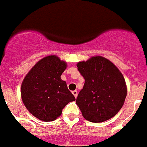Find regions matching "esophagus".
I'll return each instance as SVG.
<instances>
[{"label": "esophagus", "mask_w": 147, "mask_h": 147, "mask_svg": "<svg viewBox=\"0 0 147 147\" xmlns=\"http://www.w3.org/2000/svg\"><path fill=\"white\" fill-rule=\"evenodd\" d=\"M72 93H73V95L74 96L75 98H77V95H78V92H77V90H74V91L72 92Z\"/></svg>", "instance_id": "obj_1"}]
</instances>
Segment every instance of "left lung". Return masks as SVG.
Wrapping results in <instances>:
<instances>
[{
    "mask_svg": "<svg viewBox=\"0 0 147 147\" xmlns=\"http://www.w3.org/2000/svg\"><path fill=\"white\" fill-rule=\"evenodd\" d=\"M77 68L85 79L76 100L83 118L99 123L114 117L123 106L127 96L121 73L110 61L101 56L79 62Z\"/></svg>",
    "mask_w": 147,
    "mask_h": 147,
    "instance_id": "obj_1",
    "label": "left lung"
}]
</instances>
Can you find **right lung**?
Here are the masks:
<instances>
[{
	"label": "right lung",
	"instance_id": "1",
	"mask_svg": "<svg viewBox=\"0 0 147 147\" xmlns=\"http://www.w3.org/2000/svg\"><path fill=\"white\" fill-rule=\"evenodd\" d=\"M66 62L55 55L40 60L23 80L21 96L30 113L43 121L55 120L75 97L61 79Z\"/></svg>",
	"mask_w": 147,
	"mask_h": 147
}]
</instances>
